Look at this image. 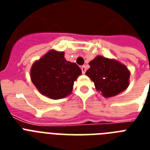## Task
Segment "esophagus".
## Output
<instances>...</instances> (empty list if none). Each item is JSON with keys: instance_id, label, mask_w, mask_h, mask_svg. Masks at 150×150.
<instances>
[{"instance_id": "obj_1", "label": "esophagus", "mask_w": 150, "mask_h": 150, "mask_svg": "<svg viewBox=\"0 0 150 150\" xmlns=\"http://www.w3.org/2000/svg\"><path fill=\"white\" fill-rule=\"evenodd\" d=\"M81 69H82V74H85L86 73V67L85 65L82 66V68H81Z\"/></svg>"}]
</instances>
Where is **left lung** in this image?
Segmentation results:
<instances>
[{"label":"left lung","mask_w":150,"mask_h":150,"mask_svg":"<svg viewBox=\"0 0 150 150\" xmlns=\"http://www.w3.org/2000/svg\"><path fill=\"white\" fill-rule=\"evenodd\" d=\"M86 75L94 82L96 89L109 98L125 91L129 86L130 71L117 60L96 56L89 63Z\"/></svg>","instance_id":"left-lung-1"}]
</instances>
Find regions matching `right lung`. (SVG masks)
<instances>
[{
    "mask_svg": "<svg viewBox=\"0 0 150 150\" xmlns=\"http://www.w3.org/2000/svg\"><path fill=\"white\" fill-rule=\"evenodd\" d=\"M82 74L75 63L66 61L64 53L50 50L33 64L30 77L43 96L59 100L71 93L74 82Z\"/></svg>",
    "mask_w": 150,
    "mask_h": 150,
    "instance_id": "add662e5",
    "label": "right lung"
}]
</instances>
